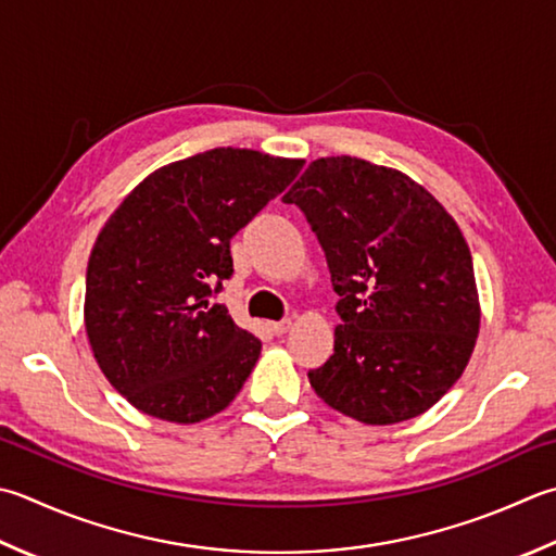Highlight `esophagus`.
I'll list each match as a JSON object with an SVG mask.
<instances>
[{
	"mask_svg": "<svg viewBox=\"0 0 556 556\" xmlns=\"http://www.w3.org/2000/svg\"><path fill=\"white\" fill-rule=\"evenodd\" d=\"M289 328H291V320H279V323H269V330L275 332L277 337L279 334H285V332H289Z\"/></svg>",
	"mask_w": 556,
	"mask_h": 556,
	"instance_id": "esophagus-1",
	"label": "esophagus"
}]
</instances>
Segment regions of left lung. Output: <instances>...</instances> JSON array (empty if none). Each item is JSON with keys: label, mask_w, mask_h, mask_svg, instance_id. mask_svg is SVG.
Wrapping results in <instances>:
<instances>
[{"label": "left lung", "mask_w": 556, "mask_h": 556, "mask_svg": "<svg viewBox=\"0 0 556 556\" xmlns=\"http://www.w3.org/2000/svg\"><path fill=\"white\" fill-rule=\"evenodd\" d=\"M306 214L337 291L334 354L308 380L362 424L419 417L448 393L480 334L472 255L453 216L405 173L313 161L285 194Z\"/></svg>", "instance_id": "1"}]
</instances>
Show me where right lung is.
Wrapping results in <instances>:
<instances>
[{"instance_id": "obj_1", "label": "right lung", "mask_w": 556, "mask_h": 556, "mask_svg": "<svg viewBox=\"0 0 556 556\" xmlns=\"http://www.w3.org/2000/svg\"><path fill=\"white\" fill-rule=\"evenodd\" d=\"M301 168L303 159L210 149L154 170L111 214L86 269L84 323L129 405L194 424L241 393L263 342L212 296L233 275L231 238Z\"/></svg>"}]
</instances>
